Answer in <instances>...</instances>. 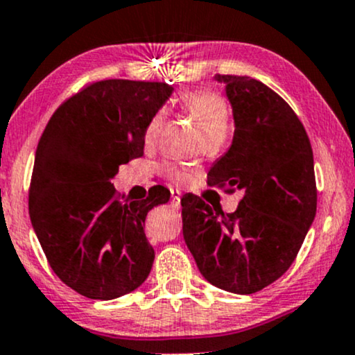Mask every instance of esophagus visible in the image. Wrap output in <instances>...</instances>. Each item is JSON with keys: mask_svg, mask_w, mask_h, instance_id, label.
Masks as SVG:
<instances>
[{"mask_svg": "<svg viewBox=\"0 0 355 355\" xmlns=\"http://www.w3.org/2000/svg\"><path fill=\"white\" fill-rule=\"evenodd\" d=\"M172 209H180V191L172 190Z\"/></svg>", "mask_w": 355, "mask_h": 355, "instance_id": "34e87169", "label": "esophagus"}]
</instances>
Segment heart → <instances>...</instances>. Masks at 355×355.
Wrapping results in <instances>:
<instances>
[{
    "mask_svg": "<svg viewBox=\"0 0 355 355\" xmlns=\"http://www.w3.org/2000/svg\"><path fill=\"white\" fill-rule=\"evenodd\" d=\"M180 105L187 115L195 121L205 140L225 137L230 123V107L220 93L211 92V89H195V92L182 96ZM164 110H158L150 118L144 133L145 144L150 145L157 140L162 125H164ZM164 173L175 183L185 180V172L172 164L164 166Z\"/></svg>",
    "mask_w": 355,
    "mask_h": 355,
    "instance_id": "b5f03b06",
    "label": "heart"
}]
</instances>
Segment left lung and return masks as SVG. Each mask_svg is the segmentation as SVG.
Wrapping results in <instances>:
<instances>
[{"mask_svg":"<svg viewBox=\"0 0 355 355\" xmlns=\"http://www.w3.org/2000/svg\"><path fill=\"white\" fill-rule=\"evenodd\" d=\"M215 78L227 85L235 133L209 180L243 195L232 214L197 195L182 198L183 239L211 285L255 294L288 270L315 217L313 153L302 121L274 89L250 76Z\"/></svg>","mask_w":355,"mask_h":355,"instance_id":"1","label":"left lung"}]
</instances>
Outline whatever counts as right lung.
<instances>
[{"label": "right lung", "instance_id": "1", "mask_svg": "<svg viewBox=\"0 0 355 355\" xmlns=\"http://www.w3.org/2000/svg\"><path fill=\"white\" fill-rule=\"evenodd\" d=\"M172 92L164 81H93L56 108L36 146L31 223L53 272L88 299L130 294L152 270L145 218L170 191L157 185L132 202L112 178L144 157L145 126Z\"/></svg>", "mask_w": 355, "mask_h": 355}]
</instances>
